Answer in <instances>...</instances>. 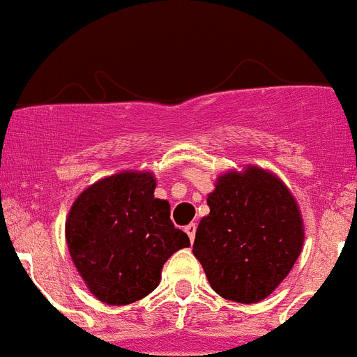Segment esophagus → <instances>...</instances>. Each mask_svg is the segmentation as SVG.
<instances>
[{
    "mask_svg": "<svg viewBox=\"0 0 357 357\" xmlns=\"http://www.w3.org/2000/svg\"><path fill=\"white\" fill-rule=\"evenodd\" d=\"M184 231H185V233H188V236H190L191 242H193V240H195V233H197V224H193V222H191V224L185 225Z\"/></svg>",
    "mask_w": 357,
    "mask_h": 357,
    "instance_id": "1",
    "label": "esophagus"
}]
</instances>
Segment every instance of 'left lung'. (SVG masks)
<instances>
[{
	"label": "left lung",
	"instance_id": "1",
	"mask_svg": "<svg viewBox=\"0 0 357 357\" xmlns=\"http://www.w3.org/2000/svg\"><path fill=\"white\" fill-rule=\"evenodd\" d=\"M208 206L193 255L213 291L238 303L267 298L303 245V222L291 191L273 173L249 166L222 175Z\"/></svg>",
	"mask_w": 357,
	"mask_h": 357
}]
</instances>
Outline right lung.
<instances>
[{
  "instance_id": "right-lung-1",
  "label": "right lung",
  "mask_w": 357,
  "mask_h": 357,
  "mask_svg": "<svg viewBox=\"0 0 357 357\" xmlns=\"http://www.w3.org/2000/svg\"><path fill=\"white\" fill-rule=\"evenodd\" d=\"M153 191L151 173H119L90 185L70 209V257L91 294L108 305L148 296L167 258L190 248L188 234L169 220V204Z\"/></svg>"
}]
</instances>
